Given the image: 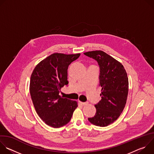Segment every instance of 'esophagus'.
<instances>
[{
    "mask_svg": "<svg viewBox=\"0 0 154 154\" xmlns=\"http://www.w3.org/2000/svg\"><path fill=\"white\" fill-rule=\"evenodd\" d=\"M79 103L80 104V105H86L87 103H86V102H81V101H79Z\"/></svg>",
    "mask_w": 154,
    "mask_h": 154,
    "instance_id": "obj_1",
    "label": "esophagus"
}]
</instances>
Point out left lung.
<instances>
[{
  "mask_svg": "<svg viewBox=\"0 0 154 154\" xmlns=\"http://www.w3.org/2000/svg\"><path fill=\"white\" fill-rule=\"evenodd\" d=\"M96 60L100 67V83L102 99L95 105L96 113L88 121L99 127L114 122L123 112L128 93V80L123 65L102 51L85 52Z\"/></svg>",
  "mask_w": 154,
  "mask_h": 154,
  "instance_id": "1",
  "label": "left lung"
}]
</instances>
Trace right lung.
I'll return each mask as SVG.
<instances>
[{
    "label": "right lung",
    "mask_w": 154,
    "mask_h": 154,
    "mask_svg": "<svg viewBox=\"0 0 154 154\" xmlns=\"http://www.w3.org/2000/svg\"><path fill=\"white\" fill-rule=\"evenodd\" d=\"M80 54L54 53L41 61L33 69L30 93L35 110L47 125L59 128L67 124L78 106L76 100L59 95L61 88L69 83L68 68Z\"/></svg>",
    "instance_id": "1"
}]
</instances>
